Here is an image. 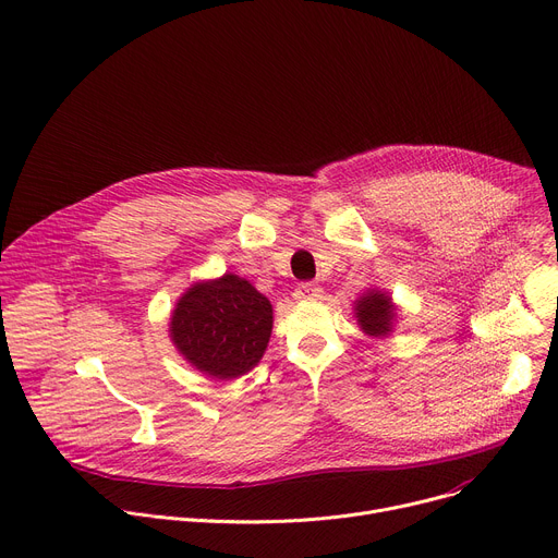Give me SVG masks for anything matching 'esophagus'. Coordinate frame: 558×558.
Wrapping results in <instances>:
<instances>
[{"label": "esophagus", "instance_id": "esophagus-1", "mask_svg": "<svg viewBox=\"0 0 558 558\" xmlns=\"http://www.w3.org/2000/svg\"><path fill=\"white\" fill-rule=\"evenodd\" d=\"M295 298H298V300H310V302H314V300H320V298H323V289H320L318 284L305 282V284H300V287L295 289Z\"/></svg>", "mask_w": 558, "mask_h": 558}]
</instances>
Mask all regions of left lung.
<instances>
[{
    "label": "left lung",
    "instance_id": "left-lung-1",
    "mask_svg": "<svg viewBox=\"0 0 558 558\" xmlns=\"http://www.w3.org/2000/svg\"><path fill=\"white\" fill-rule=\"evenodd\" d=\"M353 318H356L361 331L369 338H387L393 331V325L398 320V307L389 291H383L378 287H369L363 291V295L353 302Z\"/></svg>",
    "mask_w": 558,
    "mask_h": 558
}]
</instances>
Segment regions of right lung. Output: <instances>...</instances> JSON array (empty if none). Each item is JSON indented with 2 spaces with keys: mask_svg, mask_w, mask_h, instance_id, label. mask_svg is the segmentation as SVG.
<instances>
[{
  "mask_svg": "<svg viewBox=\"0 0 558 558\" xmlns=\"http://www.w3.org/2000/svg\"><path fill=\"white\" fill-rule=\"evenodd\" d=\"M271 329L269 298L235 274L193 282L169 318V338L180 356L216 380H233L256 367Z\"/></svg>",
  "mask_w": 558,
  "mask_h": 558,
  "instance_id": "right-lung-1",
  "label": "right lung"
}]
</instances>
